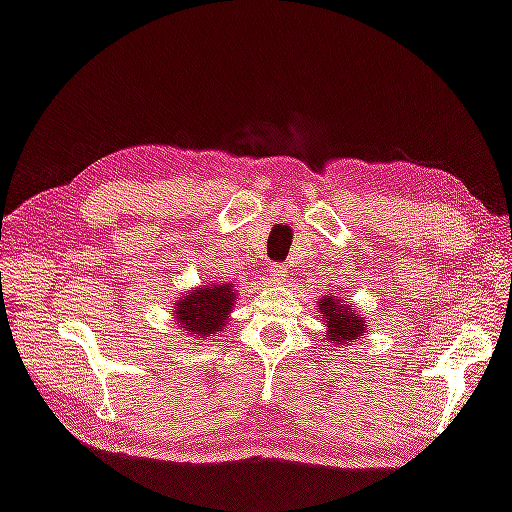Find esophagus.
<instances>
[{
    "mask_svg": "<svg viewBox=\"0 0 512 512\" xmlns=\"http://www.w3.org/2000/svg\"><path fill=\"white\" fill-rule=\"evenodd\" d=\"M269 278L273 282H285L287 280V266L285 264H271L269 266Z\"/></svg>",
    "mask_w": 512,
    "mask_h": 512,
    "instance_id": "34e87169",
    "label": "esophagus"
}]
</instances>
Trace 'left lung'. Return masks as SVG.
<instances>
[{
    "label": "left lung",
    "mask_w": 512,
    "mask_h": 512,
    "mask_svg": "<svg viewBox=\"0 0 512 512\" xmlns=\"http://www.w3.org/2000/svg\"><path fill=\"white\" fill-rule=\"evenodd\" d=\"M321 319L328 326V339L332 344H348V339H358L362 335L364 321L360 314L353 312L351 305H342V300L335 296L321 298Z\"/></svg>",
    "instance_id": "8db88e82"
}]
</instances>
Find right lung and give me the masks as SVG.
Here are the masks:
<instances>
[{"instance_id": "obj_1", "label": "right lung", "mask_w": 512, "mask_h": 512, "mask_svg": "<svg viewBox=\"0 0 512 512\" xmlns=\"http://www.w3.org/2000/svg\"><path fill=\"white\" fill-rule=\"evenodd\" d=\"M234 303H237V294H234L232 285L212 282V285L193 289L189 296H184L175 307V316L180 328L189 335L207 337L223 330Z\"/></svg>"}]
</instances>
